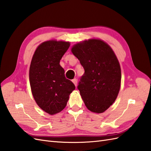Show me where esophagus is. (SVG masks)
Masks as SVG:
<instances>
[{
  "instance_id": "esophagus-1",
  "label": "esophagus",
  "mask_w": 151,
  "mask_h": 151,
  "mask_svg": "<svg viewBox=\"0 0 151 151\" xmlns=\"http://www.w3.org/2000/svg\"><path fill=\"white\" fill-rule=\"evenodd\" d=\"M72 83L74 84V85L76 86H77V84H78V79H77L76 78H75V79H72Z\"/></svg>"
}]
</instances>
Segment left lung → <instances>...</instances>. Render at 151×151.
I'll return each instance as SVG.
<instances>
[{
  "mask_svg": "<svg viewBox=\"0 0 151 151\" xmlns=\"http://www.w3.org/2000/svg\"><path fill=\"white\" fill-rule=\"evenodd\" d=\"M71 50L84 69L78 86L84 104L91 111L103 113L115 101L120 90L118 59L110 46L99 39L77 43Z\"/></svg>",
  "mask_w": 151,
  "mask_h": 151,
  "instance_id": "8db88e82",
  "label": "left lung"
}]
</instances>
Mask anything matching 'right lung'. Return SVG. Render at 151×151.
<instances>
[{"mask_svg":"<svg viewBox=\"0 0 151 151\" xmlns=\"http://www.w3.org/2000/svg\"><path fill=\"white\" fill-rule=\"evenodd\" d=\"M70 42L50 40L40 44L33 55L29 68V81L36 104L44 111L54 115L67 106L69 95L75 90L65 78L60 62Z\"/></svg>","mask_w":151,"mask_h":151,"instance_id":"obj_1","label":"right lung"}]
</instances>
